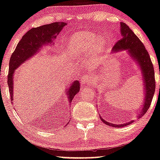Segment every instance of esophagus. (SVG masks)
I'll return each instance as SVG.
<instances>
[{"label":"esophagus","mask_w":160,"mask_h":160,"mask_svg":"<svg viewBox=\"0 0 160 160\" xmlns=\"http://www.w3.org/2000/svg\"><path fill=\"white\" fill-rule=\"evenodd\" d=\"M89 82H90V78L88 76H84L82 78V80H81V84H82V86L83 87H85L87 84H89Z\"/></svg>","instance_id":"esophagus-1"}]
</instances>
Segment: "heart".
<instances>
[{"label":"heart","instance_id":"heart-1","mask_svg":"<svg viewBox=\"0 0 160 160\" xmlns=\"http://www.w3.org/2000/svg\"><path fill=\"white\" fill-rule=\"evenodd\" d=\"M96 35L89 32H79L73 35L68 44L69 55L75 58H81L89 54L94 46ZM98 49L101 48L98 46Z\"/></svg>","mask_w":160,"mask_h":160}]
</instances>
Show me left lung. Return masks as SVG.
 Returning <instances> with one entry per match:
<instances>
[{"label":"left lung","mask_w":160,"mask_h":160,"mask_svg":"<svg viewBox=\"0 0 160 160\" xmlns=\"http://www.w3.org/2000/svg\"><path fill=\"white\" fill-rule=\"evenodd\" d=\"M120 32L122 36L121 40L117 41L114 45L111 52L125 51L127 56L137 64L140 71L143 87V102L141 107L138 110L137 115V119H140L148 110L154 94L156 87L154 70L148 52L145 50L144 44L125 23H120ZM99 117L104 124L114 128L125 127L133 122V120H130L129 122L122 124H113L102 119L100 114Z\"/></svg>","instance_id":"left-lung-1"}]
</instances>
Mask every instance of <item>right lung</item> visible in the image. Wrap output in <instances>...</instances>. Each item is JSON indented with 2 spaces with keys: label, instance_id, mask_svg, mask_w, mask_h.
Masks as SVG:
<instances>
[{
  "label": "right lung",
  "instance_id": "right-lung-1",
  "mask_svg": "<svg viewBox=\"0 0 160 160\" xmlns=\"http://www.w3.org/2000/svg\"><path fill=\"white\" fill-rule=\"evenodd\" d=\"M66 24L67 23L65 22H55L50 24L43 25L36 28H32L26 33L19 41L15 51L11 56L9 61V74L7 78V84L9 88L11 102L13 105L15 70L26 61L33 56H35L37 52H39V51H41L44 47L53 45L57 35H58ZM79 90L80 87L78 81L76 80L71 82L70 87H68V88H67L64 92V93L68 96L69 104L72 103V98L79 92ZM67 125H68V122Z\"/></svg>",
  "mask_w": 160,
  "mask_h": 160
}]
</instances>
